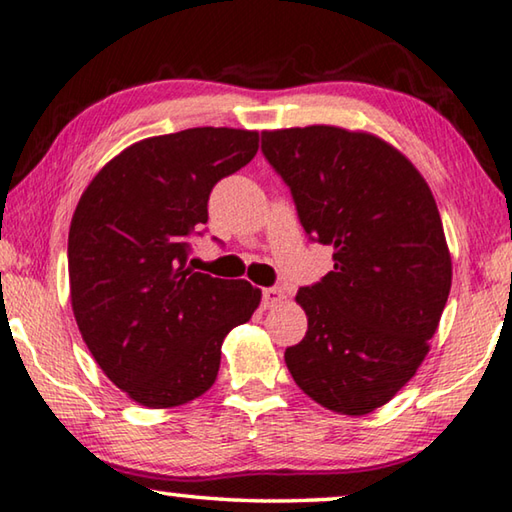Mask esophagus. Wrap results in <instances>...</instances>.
I'll return each instance as SVG.
<instances>
[{
	"label": "esophagus",
	"mask_w": 512,
	"mask_h": 512,
	"mask_svg": "<svg viewBox=\"0 0 512 512\" xmlns=\"http://www.w3.org/2000/svg\"><path fill=\"white\" fill-rule=\"evenodd\" d=\"M283 299H286V292H283L281 288H265L263 290V306L265 308L279 306Z\"/></svg>",
	"instance_id": "1"
}]
</instances>
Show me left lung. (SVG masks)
I'll list each match as a JSON object with an SVG mask.
<instances>
[{
	"mask_svg": "<svg viewBox=\"0 0 512 512\" xmlns=\"http://www.w3.org/2000/svg\"><path fill=\"white\" fill-rule=\"evenodd\" d=\"M263 154L290 186L304 231L333 247V270L295 297L308 331L286 349L288 370L333 413H372L415 376L451 290L433 192L367 131H263Z\"/></svg>",
	"mask_w": 512,
	"mask_h": 512,
	"instance_id": "obj_1",
	"label": "left lung"
}]
</instances>
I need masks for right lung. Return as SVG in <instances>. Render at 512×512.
I'll use <instances>...</instances> for the list:
<instances>
[{"label": "right lung", "mask_w": 512, "mask_h": 512, "mask_svg": "<svg viewBox=\"0 0 512 512\" xmlns=\"http://www.w3.org/2000/svg\"><path fill=\"white\" fill-rule=\"evenodd\" d=\"M256 152L258 131L167 133L133 142L83 190L67 238L74 320L102 372L140 406L204 395L226 333L261 304L249 281L188 265L213 186Z\"/></svg>", "instance_id": "add662e5"}]
</instances>
